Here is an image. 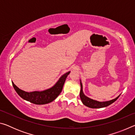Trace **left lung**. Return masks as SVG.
<instances>
[{"instance_id": "left-lung-1", "label": "left lung", "mask_w": 135, "mask_h": 135, "mask_svg": "<svg viewBox=\"0 0 135 135\" xmlns=\"http://www.w3.org/2000/svg\"><path fill=\"white\" fill-rule=\"evenodd\" d=\"M80 86H81V90H80V97L81 101L84 105L89 107V108H103V107H107L109 105H111V104H113V102H115L120 97L119 95L118 97L115 98V99L109 100V101L99 102V101H97V100H95L92 99H90L89 98L86 97L83 92V86H82L81 82H80Z\"/></svg>"}]
</instances>
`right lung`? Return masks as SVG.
Masks as SVG:
<instances>
[{
  "label": "right lung",
  "mask_w": 135,
  "mask_h": 135,
  "mask_svg": "<svg viewBox=\"0 0 135 135\" xmlns=\"http://www.w3.org/2000/svg\"><path fill=\"white\" fill-rule=\"evenodd\" d=\"M70 71L64 74L52 88L44 91H42V92H37V91L32 92H25L18 88L13 82L12 83L14 89L22 99L28 100L35 104H46L53 101L60 94L62 90L66 78L70 74Z\"/></svg>",
  "instance_id": "1"
}]
</instances>
